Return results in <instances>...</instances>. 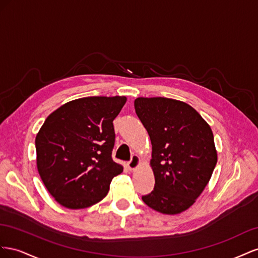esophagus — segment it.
Segmentation results:
<instances>
[{"mask_svg": "<svg viewBox=\"0 0 258 258\" xmlns=\"http://www.w3.org/2000/svg\"><path fill=\"white\" fill-rule=\"evenodd\" d=\"M139 164H141V159H139V157L136 156V154H134V156L132 157V159L128 161L127 166L131 171H134L135 168L139 166Z\"/></svg>", "mask_w": 258, "mask_h": 258, "instance_id": "obj_1", "label": "esophagus"}]
</instances>
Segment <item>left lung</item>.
Listing matches in <instances>:
<instances>
[{
  "instance_id": "8db88e82",
  "label": "left lung",
  "mask_w": 258,
  "mask_h": 258,
  "mask_svg": "<svg viewBox=\"0 0 258 258\" xmlns=\"http://www.w3.org/2000/svg\"><path fill=\"white\" fill-rule=\"evenodd\" d=\"M134 107L150 137L156 179L143 201L162 214H179L196 202L214 171L213 132L197 110L180 100L138 97Z\"/></svg>"
}]
</instances>
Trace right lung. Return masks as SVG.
Instances as JSON below:
<instances>
[{"label":"right lung","mask_w":258,"mask_h":258,"mask_svg":"<svg viewBox=\"0 0 258 258\" xmlns=\"http://www.w3.org/2000/svg\"><path fill=\"white\" fill-rule=\"evenodd\" d=\"M125 96H93L50 113L35 137L36 166L48 192L62 207L79 210L104 199L123 166L112 160L113 120Z\"/></svg>","instance_id":"add662e5"}]
</instances>
